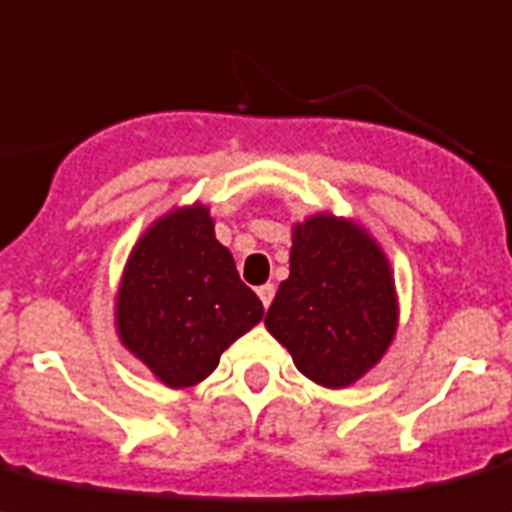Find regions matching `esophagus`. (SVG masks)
<instances>
[{
  "mask_svg": "<svg viewBox=\"0 0 512 512\" xmlns=\"http://www.w3.org/2000/svg\"><path fill=\"white\" fill-rule=\"evenodd\" d=\"M256 292H259V298H261V303H264V308H269V305H272V300H274V292H277V287L261 285Z\"/></svg>",
  "mask_w": 512,
  "mask_h": 512,
  "instance_id": "esophagus-1",
  "label": "esophagus"
}]
</instances>
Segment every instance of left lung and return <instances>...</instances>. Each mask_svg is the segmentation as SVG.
I'll return each instance as SVG.
<instances>
[{"instance_id": "obj_1", "label": "left lung", "mask_w": 512, "mask_h": 512, "mask_svg": "<svg viewBox=\"0 0 512 512\" xmlns=\"http://www.w3.org/2000/svg\"><path fill=\"white\" fill-rule=\"evenodd\" d=\"M264 323L308 381L357 383L399 331L396 279L383 246L355 217L316 212L295 222L290 277Z\"/></svg>"}]
</instances>
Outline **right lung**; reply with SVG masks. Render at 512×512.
<instances>
[{"instance_id": "1", "label": "right lung", "mask_w": 512, "mask_h": 512, "mask_svg": "<svg viewBox=\"0 0 512 512\" xmlns=\"http://www.w3.org/2000/svg\"><path fill=\"white\" fill-rule=\"evenodd\" d=\"M264 318L202 202L173 207L131 248L113 300L119 342L168 388L202 383Z\"/></svg>"}]
</instances>
